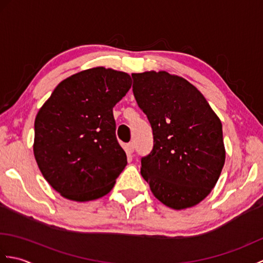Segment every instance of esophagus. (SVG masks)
Listing matches in <instances>:
<instances>
[{
    "label": "esophagus",
    "mask_w": 263,
    "mask_h": 263,
    "mask_svg": "<svg viewBox=\"0 0 263 263\" xmlns=\"http://www.w3.org/2000/svg\"><path fill=\"white\" fill-rule=\"evenodd\" d=\"M125 152L128 155L133 154V152H135V146H133V143H127L126 144V146H125Z\"/></svg>",
    "instance_id": "esophagus-1"
}]
</instances>
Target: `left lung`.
<instances>
[{
	"mask_svg": "<svg viewBox=\"0 0 263 263\" xmlns=\"http://www.w3.org/2000/svg\"><path fill=\"white\" fill-rule=\"evenodd\" d=\"M133 95L153 128L141 175L160 202L181 210L201 202L225 164L219 117L184 78L165 71L132 73Z\"/></svg>",
	"mask_w": 263,
	"mask_h": 263,
	"instance_id": "8db88e82",
	"label": "left lung"
}]
</instances>
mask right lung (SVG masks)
Listing matches in <instances>:
<instances>
[{"instance_id":"1","label":"right lung","mask_w":263,"mask_h":263,"mask_svg":"<svg viewBox=\"0 0 263 263\" xmlns=\"http://www.w3.org/2000/svg\"><path fill=\"white\" fill-rule=\"evenodd\" d=\"M131 88L125 72L88 69L60 82L35 120L33 155L62 197L85 202L113 189L127 164L113 107Z\"/></svg>"}]
</instances>
